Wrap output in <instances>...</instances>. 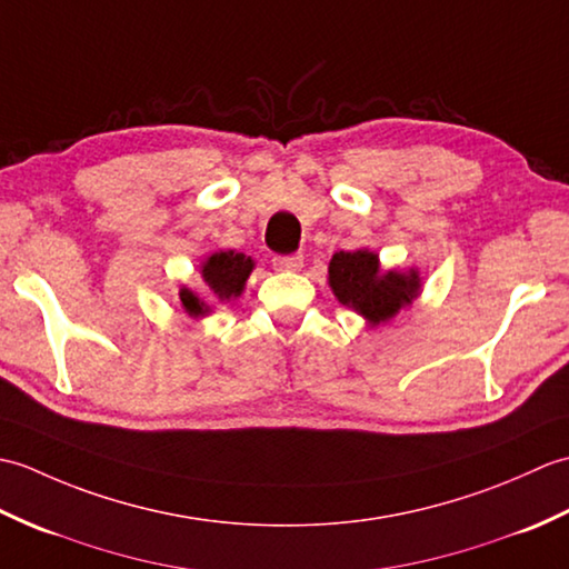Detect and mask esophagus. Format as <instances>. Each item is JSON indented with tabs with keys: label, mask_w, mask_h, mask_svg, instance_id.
<instances>
[{
	"label": "esophagus",
	"mask_w": 569,
	"mask_h": 569,
	"mask_svg": "<svg viewBox=\"0 0 569 569\" xmlns=\"http://www.w3.org/2000/svg\"><path fill=\"white\" fill-rule=\"evenodd\" d=\"M276 271H300L303 269V257L300 253H283V257H273Z\"/></svg>",
	"instance_id": "obj_1"
}]
</instances>
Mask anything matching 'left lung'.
I'll return each instance as SVG.
<instances>
[{
	"mask_svg": "<svg viewBox=\"0 0 569 569\" xmlns=\"http://www.w3.org/2000/svg\"><path fill=\"white\" fill-rule=\"evenodd\" d=\"M328 273L337 300L359 312L369 325L389 322L420 293V273L416 269L381 271L379 257L369 249L337 251Z\"/></svg>",
	"mask_w": 569,
	"mask_h": 569,
	"instance_id": "8db88e82",
	"label": "left lung"
}]
</instances>
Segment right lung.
Segmentation results:
<instances>
[{
    "instance_id": "add662e5",
    "label": "right lung",
    "mask_w": 569,
    "mask_h": 569,
    "mask_svg": "<svg viewBox=\"0 0 569 569\" xmlns=\"http://www.w3.org/2000/svg\"><path fill=\"white\" fill-rule=\"evenodd\" d=\"M202 281L210 288L214 300H232L239 298L244 291V283L249 273L253 271L251 257L237 253L232 249L214 251L200 266ZM180 308H183L190 318H204L212 310L208 300H202L198 293H192L190 288H180Z\"/></svg>"
}]
</instances>
